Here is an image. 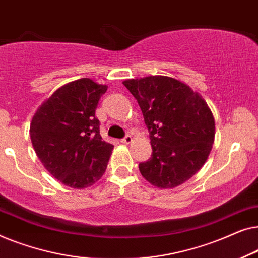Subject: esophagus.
<instances>
[{"label": "esophagus", "instance_id": "obj_1", "mask_svg": "<svg viewBox=\"0 0 258 258\" xmlns=\"http://www.w3.org/2000/svg\"><path fill=\"white\" fill-rule=\"evenodd\" d=\"M121 142L124 143V144H130V143L133 142V137L130 136V135H126V136L124 137V139H123V140L121 141Z\"/></svg>", "mask_w": 258, "mask_h": 258}]
</instances>
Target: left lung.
Wrapping results in <instances>:
<instances>
[{
  "mask_svg": "<svg viewBox=\"0 0 258 258\" xmlns=\"http://www.w3.org/2000/svg\"><path fill=\"white\" fill-rule=\"evenodd\" d=\"M149 130L151 157L139 164L150 184L181 185L206 163L215 139V119L207 102L188 84L168 76L125 80Z\"/></svg>",
  "mask_w": 258,
  "mask_h": 258,
  "instance_id": "8db88e82",
  "label": "left lung"
}]
</instances>
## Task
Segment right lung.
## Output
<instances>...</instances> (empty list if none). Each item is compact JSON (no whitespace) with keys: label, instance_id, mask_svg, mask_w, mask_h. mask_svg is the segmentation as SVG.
<instances>
[{"label":"right lung","instance_id":"add662e5","mask_svg":"<svg viewBox=\"0 0 258 258\" xmlns=\"http://www.w3.org/2000/svg\"><path fill=\"white\" fill-rule=\"evenodd\" d=\"M105 84L80 79L58 88L37 109L30 139L37 157L56 179L83 189L103 176L114 146L102 140L95 117Z\"/></svg>","mask_w":258,"mask_h":258}]
</instances>
